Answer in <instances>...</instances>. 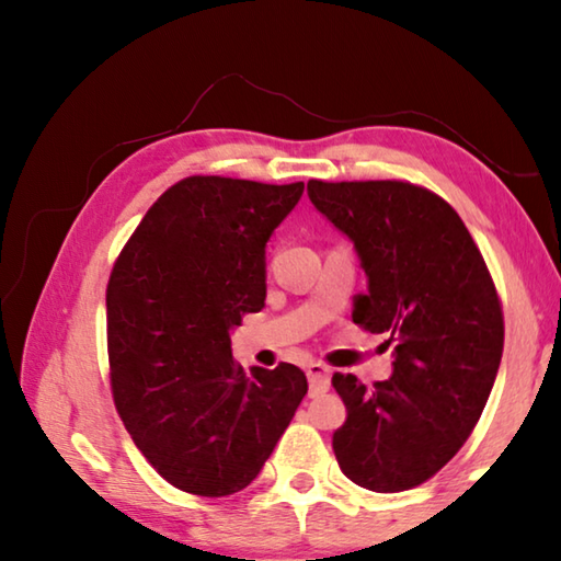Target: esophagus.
Here are the masks:
<instances>
[{
    "label": "esophagus",
    "mask_w": 561,
    "mask_h": 561,
    "mask_svg": "<svg viewBox=\"0 0 561 561\" xmlns=\"http://www.w3.org/2000/svg\"><path fill=\"white\" fill-rule=\"evenodd\" d=\"M307 378H309V393L319 396L329 388V368L324 364H309L307 366Z\"/></svg>",
    "instance_id": "1"
}]
</instances>
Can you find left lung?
I'll use <instances>...</instances> for the list:
<instances>
[{"label": "left lung", "mask_w": 561, "mask_h": 561, "mask_svg": "<svg viewBox=\"0 0 561 561\" xmlns=\"http://www.w3.org/2000/svg\"><path fill=\"white\" fill-rule=\"evenodd\" d=\"M307 190L368 277L351 319L393 346L388 381L331 378L348 413L334 433L339 468L374 492L417 488L470 438L495 383L505 344L495 282L460 215L428 187L309 180Z\"/></svg>", "instance_id": "1"}]
</instances>
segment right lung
<instances>
[{"label":"right lung","instance_id":"right-lung-1","mask_svg":"<svg viewBox=\"0 0 561 561\" xmlns=\"http://www.w3.org/2000/svg\"><path fill=\"white\" fill-rule=\"evenodd\" d=\"M304 183L190 175L130 234L106 289L116 411L160 478L201 497L257 478L287 431L307 376L232 358L230 329L267 297L264 247Z\"/></svg>","mask_w":561,"mask_h":561}]
</instances>
